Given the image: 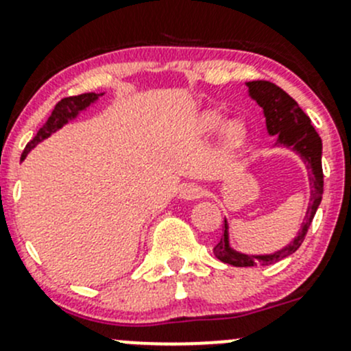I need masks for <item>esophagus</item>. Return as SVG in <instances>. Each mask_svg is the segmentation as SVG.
I'll use <instances>...</instances> for the list:
<instances>
[{"instance_id":"1","label":"esophagus","mask_w":351,"mask_h":351,"mask_svg":"<svg viewBox=\"0 0 351 351\" xmlns=\"http://www.w3.org/2000/svg\"><path fill=\"white\" fill-rule=\"evenodd\" d=\"M202 195H204V189L197 183H186L180 189V198H183V200H195Z\"/></svg>"}]
</instances>
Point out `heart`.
Instances as JSON below:
<instances>
[{
    "label": "heart",
    "mask_w": 351,
    "mask_h": 351,
    "mask_svg": "<svg viewBox=\"0 0 351 351\" xmlns=\"http://www.w3.org/2000/svg\"><path fill=\"white\" fill-rule=\"evenodd\" d=\"M224 122V117L217 112H205L198 120V130L202 134H212ZM247 139V127L238 119L228 120L221 129V144L226 151L241 149Z\"/></svg>",
    "instance_id": "1"
}]
</instances>
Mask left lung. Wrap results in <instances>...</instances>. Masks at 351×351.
Here are the masks:
<instances>
[{"instance_id": "obj_1", "label": "left lung", "mask_w": 351, "mask_h": 351, "mask_svg": "<svg viewBox=\"0 0 351 351\" xmlns=\"http://www.w3.org/2000/svg\"><path fill=\"white\" fill-rule=\"evenodd\" d=\"M246 86L247 95L263 108L268 136L277 137L275 146L289 147L290 151H293L302 159L306 168L309 169L311 197L306 215H304V222L295 238L282 250L268 254H246L241 251H236L229 243V222L224 217V229H222L224 234H222L217 246L214 247L215 256L224 263L232 265V267H256V265L265 267V265H274L295 253L306 238L307 229H309L317 207L323 200L324 182L323 165H321L323 143H321L319 134L311 125L309 117L282 88L270 83V81H250V83H246Z\"/></svg>"}]
</instances>
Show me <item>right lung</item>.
I'll use <instances>...</instances> for the list:
<instances>
[{
    "mask_svg": "<svg viewBox=\"0 0 351 351\" xmlns=\"http://www.w3.org/2000/svg\"><path fill=\"white\" fill-rule=\"evenodd\" d=\"M104 93H83L77 95V97H69V98H62L58 105H56L54 110H52L51 117L47 119V122L44 123L40 130L37 132V136L30 141V143L25 146L23 153H22V159L27 158V154L37 146L38 143H42L44 139L51 137L52 134L58 132L59 129L66 125L67 122L76 119L81 112H84L86 108H90L91 105L97 104L98 98L101 97Z\"/></svg>",
    "mask_w": 351,
    "mask_h": 351,
    "instance_id": "obj_1",
    "label": "right lung"
}]
</instances>
